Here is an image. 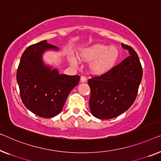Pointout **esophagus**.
<instances>
[{"mask_svg":"<svg viewBox=\"0 0 161 161\" xmlns=\"http://www.w3.org/2000/svg\"><path fill=\"white\" fill-rule=\"evenodd\" d=\"M80 80L81 82H86V81H87V78H86L85 76H81L80 78Z\"/></svg>","mask_w":161,"mask_h":161,"instance_id":"1","label":"esophagus"}]
</instances>
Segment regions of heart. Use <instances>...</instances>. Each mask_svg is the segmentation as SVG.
<instances>
[{
    "instance_id": "b5f03b06",
    "label": "heart",
    "mask_w": 161,
    "mask_h": 161,
    "mask_svg": "<svg viewBox=\"0 0 161 161\" xmlns=\"http://www.w3.org/2000/svg\"><path fill=\"white\" fill-rule=\"evenodd\" d=\"M119 50L115 47L104 45H96L85 49L80 56L86 61H94L91 64V69L95 74H103L115 65L119 58ZM73 64H76L74 58H71Z\"/></svg>"
}]
</instances>
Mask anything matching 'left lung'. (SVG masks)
<instances>
[{"label": "left lung", "mask_w": 161, "mask_h": 161, "mask_svg": "<svg viewBox=\"0 0 161 161\" xmlns=\"http://www.w3.org/2000/svg\"><path fill=\"white\" fill-rule=\"evenodd\" d=\"M130 56L100 76L88 80L90 111L100 119H109L127 111L134 103L142 78V67L132 47L121 43Z\"/></svg>", "instance_id": "8db88e82"}]
</instances>
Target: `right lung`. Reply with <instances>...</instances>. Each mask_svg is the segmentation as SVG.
Wrapping results in <instances>:
<instances>
[{"label": "right lung", "instance_id": "right-lung-1", "mask_svg": "<svg viewBox=\"0 0 161 161\" xmlns=\"http://www.w3.org/2000/svg\"><path fill=\"white\" fill-rule=\"evenodd\" d=\"M58 49L43 40L29 46L19 62L16 80L24 105L42 118H52L61 113L67 97L80 81L78 75L59 74L56 69L45 66L42 53Z\"/></svg>", "mask_w": 161, "mask_h": 161}]
</instances>
